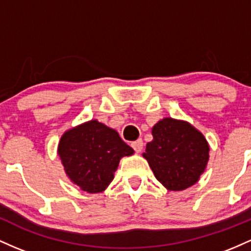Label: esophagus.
<instances>
[{"label":"esophagus","instance_id":"34e87169","mask_svg":"<svg viewBox=\"0 0 251 251\" xmlns=\"http://www.w3.org/2000/svg\"><path fill=\"white\" fill-rule=\"evenodd\" d=\"M131 147H133V149L136 151V153H140V151L143 149V141L141 139L135 141V142L131 143Z\"/></svg>","mask_w":251,"mask_h":251}]
</instances>
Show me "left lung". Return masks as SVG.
Returning <instances> with one entry per match:
<instances>
[{"instance_id": "obj_1", "label": "left lung", "mask_w": 251, "mask_h": 251, "mask_svg": "<svg viewBox=\"0 0 251 251\" xmlns=\"http://www.w3.org/2000/svg\"><path fill=\"white\" fill-rule=\"evenodd\" d=\"M153 141L143 157L155 178L170 191H182L198 181L209 161V143L185 121L166 117L151 129Z\"/></svg>"}]
</instances>
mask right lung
Segmentation results:
<instances>
[{
	"mask_svg": "<svg viewBox=\"0 0 251 251\" xmlns=\"http://www.w3.org/2000/svg\"><path fill=\"white\" fill-rule=\"evenodd\" d=\"M58 154L70 180L88 193L103 192L114 179L120 160L134 149L116 130L91 120L64 133Z\"/></svg>",
	"mask_w": 251,
	"mask_h": 251,
	"instance_id": "right-lung-1",
	"label": "right lung"
}]
</instances>
